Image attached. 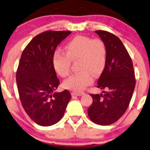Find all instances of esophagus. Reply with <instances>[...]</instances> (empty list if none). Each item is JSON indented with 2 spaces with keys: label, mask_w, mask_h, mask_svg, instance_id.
<instances>
[{
  "label": "esophagus",
  "mask_w": 150,
  "mask_h": 150,
  "mask_svg": "<svg viewBox=\"0 0 150 150\" xmlns=\"http://www.w3.org/2000/svg\"><path fill=\"white\" fill-rule=\"evenodd\" d=\"M85 94L84 92H78V91H73L72 92V96H81L82 95Z\"/></svg>",
  "instance_id": "34e87169"
}]
</instances>
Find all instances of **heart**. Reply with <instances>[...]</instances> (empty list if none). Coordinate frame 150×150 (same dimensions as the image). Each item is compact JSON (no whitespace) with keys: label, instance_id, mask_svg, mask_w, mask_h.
I'll return each instance as SVG.
<instances>
[{"label":"heart","instance_id":"heart-1","mask_svg":"<svg viewBox=\"0 0 150 150\" xmlns=\"http://www.w3.org/2000/svg\"><path fill=\"white\" fill-rule=\"evenodd\" d=\"M66 52L54 50L52 54L53 67L60 76L69 75L71 61L79 59L80 72L73 74L64 82V86L74 91H81L91 84L94 74L101 72L107 61V48L101 39H93L79 35L72 38L65 45Z\"/></svg>","mask_w":150,"mask_h":150}]
</instances>
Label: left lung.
Listing matches in <instances>:
<instances>
[{
  "label": "left lung",
  "instance_id": "8db88e82",
  "mask_svg": "<svg viewBox=\"0 0 150 150\" xmlns=\"http://www.w3.org/2000/svg\"><path fill=\"white\" fill-rule=\"evenodd\" d=\"M96 33L107 48V61L98 80V88L107 91L91 95L93 103L88 109V115L96 124L109 125L125 113L136 80L132 59L120 39L103 30H97Z\"/></svg>",
  "mask_w": 150,
  "mask_h": 150
}]
</instances>
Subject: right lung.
<instances>
[{
	"mask_svg": "<svg viewBox=\"0 0 150 150\" xmlns=\"http://www.w3.org/2000/svg\"><path fill=\"white\" fill-rule=\"evenodd\" d=\"M70 31H46L33 38L24 49L16 72L22 106L37 125L51 126L61 120L71 98L67 90L56 92L59 81L52 54Z\"/></svg>",
	"mask_w": 150,
	"mask_h": 150,
	"instance_id": "add662e5",
	"label": "right lung"
}]
</instances>
